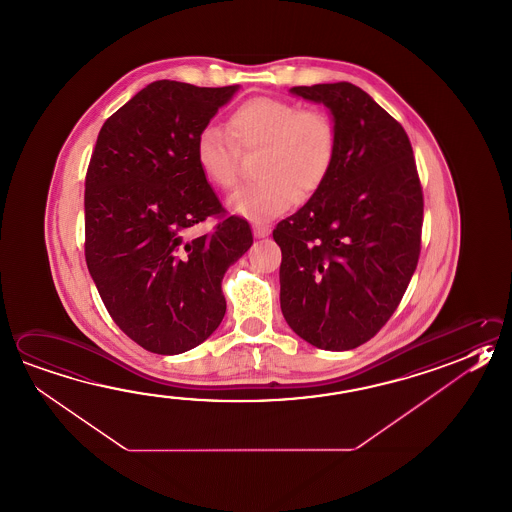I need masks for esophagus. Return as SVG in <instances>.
Segmentation results:
<instances>
[{
	"instance_id": "1",
	"label": "esophagus",
	"mask_w": 512,
	"mask_h": 512,
	"mask_svg": "<svg viewBox=\"0 0 512 512\" xmlns=\"http://www.w3.org/2000/svg\"><path fill=\"white\" fill-rule=\"evenodd\" d=\"M270 233V224H264V222H253V235H255V237H259V239H264V237H268Z\"/></svg>"
}]
</instances>
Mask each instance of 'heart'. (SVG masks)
I'll return each instance as SVG.
<instances>
[{
  "label": "heart",
  "mask_w": 512,
  "mask_h": 512,
  "mask_svg": "<svg viewBox=\"0 0 512 512\" xmlns=\"http://www.w3.org/2000/svg\"><path fill=\"white\" fill-rule=\"evenodd\" d=\"M228 135L206 126L195 139V163L213 188L232 192L244 179L241 154L259 149L257 183L230 199L233 212L266 221L309 199L326 183L337 152L335 126L320 110L275 97H251L226 121Z\"/></svg>",
  "instance_id": "obj_1"
}]
</instances>
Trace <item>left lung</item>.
Returning a JSON list of instances; mask_svg holds the SVG:
<instances>
[{"instance_id":"obj_1","label":"left lung","mask_w":512,"mask_h":512,"mask_svg":"<svg viewBox=\"0 0 512 512\" xmlns=\"http://www.w3.org/2000/svg\"><path fill=\"white\" fill-rule=\"evenodd\" d=\"M329 108L337 152L326 183L280 221V309L315 348L355 349L398 308L420 257L424 193L402 125L346 81L293 87Z\"/></svg>"}]
</instances>
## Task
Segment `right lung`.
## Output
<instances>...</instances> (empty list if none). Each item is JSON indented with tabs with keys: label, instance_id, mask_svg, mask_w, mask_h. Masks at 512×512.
<instances>
[{
	"label": "right lung",
	"instance_id": "add662e5",
	"mask_svg": "<svg viewBox=\"0 0 512 512\" xmlns=\"http://www.w3.org/2000/svg\"><path fill=\"white\" fill-rule=\"evenodd\" d=\"M237 85L154 81L97 135L85 181V259L119 329L146 351L179 355L219 328L221 282L250 250V224L224 215L195 163V139ZM219 216L213 233L192 228Z\"/></svg>",
	"mask_w": 512,
	"mask_h": 512
}]
</instances>
